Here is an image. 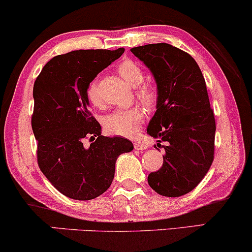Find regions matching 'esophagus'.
Listing matches in <instances>:
<instances>
[{"mask_svg": "<svg viewBox=\"0 0 252 252\" xmlns=\"http://www.w3.org/2000/svg\"><path fill=\"white\" fill-rule=\"evenodd\" d=\"M147 147L148 146L146 145L145 142H141V141L134 142V148L138 151H145V150H147Z\"/></svg>", "mask_w": 252, "mask_h": 252, "instance_id": "1", "label": "esophagus"}]
</instances>
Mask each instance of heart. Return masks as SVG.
Segmentation results:
<instances>
[{
  "label": "heart",
  "mask_w": 252,
  "mask_h": 252,
  "mask_svg": "<svg viewBox=\"0 0 252 252\" xmlns=\"http://www.w3.org/2000/svg\"><path fill=\"white\" fill-rule=\"evenodd\" d=\"M118 73L126 80L133 88H136V95L141 99L145 104L152 105L157 99V92L153 88L148 85H140L144 80V71L140 69L138 64L132 61L123 62L118 66ZM89 101L93 106L101 107L102 99L99 93L98 85L95 82H92L89 85L86 91ZM145 118V111L142 107L133 106L123 110H116L102 119V125L108 133L121 136H133L136 134L140 128Z\"/></svg>",
  "instance_id": "obj_1"
}]
</instances>
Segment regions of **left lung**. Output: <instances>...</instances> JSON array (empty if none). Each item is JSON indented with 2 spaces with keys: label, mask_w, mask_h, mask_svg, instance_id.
Segmentation results:
<instances>
[{
  "label": "left lung",
  "mask_w": 252,
  "mask_h": 252,
  "mask_svg": "<svg viewBox=\"0 0 252 252\" xmlns=\"http://www.w3.org/2000/svg\"><path fill=\"white\" fill-rule=\"evenodd\" d=\"M131 51L158 86L157 112L147 133L167 142L162 167L148 175V185L162 196H182L202 181L214 161L216 124L204 77L190 55L167 43Z\"/></svg>",
  "instance_id": "obj_1"
}]
</instances>
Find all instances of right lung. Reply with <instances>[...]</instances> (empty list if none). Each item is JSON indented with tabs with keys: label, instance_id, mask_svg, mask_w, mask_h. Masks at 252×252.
Segmentation results:
<instances>
[{
	"label": "right lung",
	"instance_id": "add662e5",
	"mask_svg": "<svg viewBox=\"0 0 252 252\" xmlns=\"http://www.w3.org/2000/svg\"><path fill=\"white\" fill-rule=\"evenodd\" d=\"M124 51L97 49L56 56L33 84L31 126L37 162L51 185L73 200H92L106 191L118 157L133 150L125 138L101 135L86 95L90 83Z\"/></svg>",
	"mask_w": 252,
	"mask_h": 252
}]
</instances>
